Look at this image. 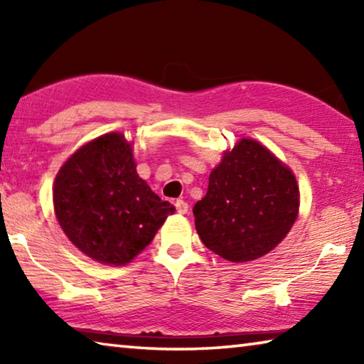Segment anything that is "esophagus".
<instances>
[{
	"label": "esophagus",
	"mask_w": 364,
	"mask_h": 364,
	"mask_svg": "<svg viewBox=\"0 0 364 364\" xmlns=\"http://www.w3.org/2000/svg\"><path fill=\"white\" fill-rule=\"evenodd\" d=\"M175 207H176L178 213H181V215H184V213L188 212V204H186V202H184L183 199H178V200L175 202Z\"/></svg>",
	"instance_id": "esophagus-1"
}]
</instances>
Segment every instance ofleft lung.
<instances>
[{"label": "left lung", "instance_id": "8db88e82", "mask_svg": "<svg viewBox=\"0 0 364 364\" xmlns=\"http://www.w3.org/2000/svg\"><path fill=\"white\" fill-rule=\"evenodd\" d=\"M299 196L292 170L258 141L242 138L223 154L193 208L197 234L228 262L257 260L291 231Z\"/></svg>", "mask_w": 364, "mask_h": 364}]
</instances>
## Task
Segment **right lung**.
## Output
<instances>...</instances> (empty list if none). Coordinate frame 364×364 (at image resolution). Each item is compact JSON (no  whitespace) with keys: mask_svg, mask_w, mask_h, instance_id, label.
I'll return each instance as SVG.
<instances>
[{"mask_svg":"<svg viewBox=\"0 0 364 364\" xmlns=\"http://www.w3.org/2000/svg\"><path fill=\"white\" fill-rule=\"evenodd\" d=\"M54 212L70 242L93 260L130 263L175 207L136 173L132 144L107 133L72 154L53 189Z\"/></svg>","mask_w":364,"mask_h":364,"instance_id":"add662e5","label":"right lung"}]
</instances>
